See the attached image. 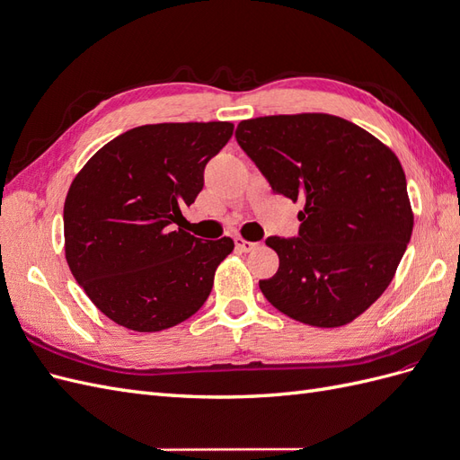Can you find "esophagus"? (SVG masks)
Returning a JSON list of instances; mask_svg holds the SVG:
<instances>
[{"instance_id":"esophagus-1","label":"esophagus","mask_w":460,"mask_h":460,"mask_svg":"<svg viewBox=\"0 0 460 460\" xmlns=\"http://www.w3.org/2000/svg\"><path fill=\"white\" fill-rule=\"evenodd\" d=\"M257 245H259V243H255V242H247V240H243V238H235V247H238L240 252H243V253L253 252V249H257Z\"/></svg>"}]
</instances>
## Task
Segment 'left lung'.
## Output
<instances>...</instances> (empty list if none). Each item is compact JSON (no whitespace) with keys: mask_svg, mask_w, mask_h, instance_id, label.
<instances>
[{"mask_svg":"<svg viewBox=\"0 0 460 460\" xmlns=\"http://www.w3.org/2000/svg\"><path fill=\"white\" fill-rule=\"evenodd\" d=\"M235 140L276 193L301 201L297 238L270 235L278 272L259 288L270 305L318 328L349 324L394 280L412 234L395 153L326 113L242 120Z\"/></svg>","mask_w":460,"mask_h":460,"instance_id":"1","label":"left lung"}]
</instances>
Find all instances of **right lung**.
<instances>
[{
	"mask_svg": "<svg viewBox=\"0 0 460 460\" xmlns=\"http://www.w3.org/2000/svg\"><path fill=\"white\" fill-rule=\"evenodd\" d=\"M232 132L220 120L144 124L105 144L75 176L63 208L65 257L113 323L159 332L203 307L234 242H201L180 220Z\"/></svg>",
	"mask_w": 460,
	"mask_h": 460,
	"instance_id": "obj_1",
	"label": "right lung"
}]
</instances>
